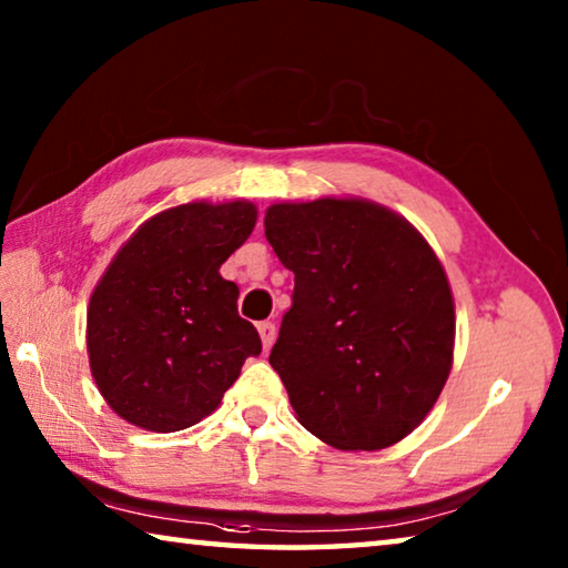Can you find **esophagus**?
I'll return each instance as SVG.
<instances>
[{"instance_id": "1", "label": "esophagus", "mask_w": 568, "mask_h": 568, "mask_svg": "<svg viewBox=\"0 0 568 568\" xmlns=\"http://www.w3.org/2000/svg\"><path fill=\"white\" fill-rule=\"evenodd\" d=\"M257 333H261V341H263V348L271 351L273 343H275V323L271 321H263L261 325H257Z\"/></svg>"}]
</instances>
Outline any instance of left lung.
Instances as JSON below:
<instances>
[{"label":"left lung","instance_id":"1","mask_svg":"<svg viewBox=\"0 0 568 568\" xmlns=\"http://www.w3.org/2000/svg\"><path fill=\"white\" fill-rule=\"evenodd\" d=\"M295 273L271 365L297 420L343 450L406 438L446 386L454 297L434 250L390 210L323 197L265 213Z\"/></svg>","mask_w":568,"mask_h":568}]
</instances>
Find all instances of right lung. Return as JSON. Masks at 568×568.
I'll list each match as a JSON object with an SVG mask.
<instances>
[{
  "label": "right lung",
  "mask_w": 568,
  "mask_h": 568,
  "mask_svg": "<svg viewBox=\"0 0 568 568\" xmlns=\"http://www.w3.org/2000/svg\"><path fill=\"white\" fill-rule=\"evenodd\" d=\"M255 205L190 203L148 220L94 287L88 311L92 376L134 426L172 434L217 408L245 358L261 355L220 275L255 227Z\"/></svg>",
  "instance_id": "1"
}]
</instances>
